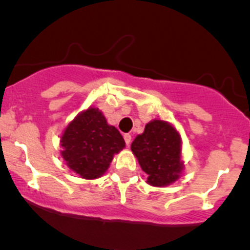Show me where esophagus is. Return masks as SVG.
Segmentation results:
<instances>
[{
    "label": "esophagus",
    "instance_id": "1",
    "mask_svg": "<svg viewBox=\"0 0 250 250\" xmlns=\"http://www.w3.org/2000/svg\"><path fill=\"white\" fill-rule=\"evenodd\" d=\"M124 140H125V143L127 144V146H130L131 140H132V138H131L130 133H125V135H124Z\"/></svg>",
    "mask_w": 250,
    "mask_h": 250
}]
</instances>
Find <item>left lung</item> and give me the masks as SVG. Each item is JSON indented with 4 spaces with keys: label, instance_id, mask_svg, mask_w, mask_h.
I'll list each match as a JSON object with an SVG mask.
<instances>
[{
    "label": "left lung",
    "instance_id": "obj_1",
    "mask_svg": "<svg viewBox=\"0 0 250 250\" xmlns=\"http://www.w3.org/2000/svg\"><path fill=\"white\" fill-rule=\"evenodd\" d=\"M182 140L176 128L163 120H153L131 144V150L146 172V182L166 187L181 176Z\"/></svg>",
    "mask_w": 250,
    "mask_h": 250
}]
</instances>
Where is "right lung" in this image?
<instances>
[{
    "instance_id": "right-lung-1",
    "label": "right lung",
    "mask_w": 250,
    "mask_h": 250,
    "mask_svg": "<svg viewBox=\"0 0 250 250\" xmlns=\"http://www.w3.org/2000/svg\"><path fill=\"white\" fill-rule=\"evenodd\" d=\"M63 160L72 171L85 179L101 177L107 171L114 154L125 146L119 131L107 124L97 108H89L66 127L61 137Z\"/></svg>"
}]
</instances>
